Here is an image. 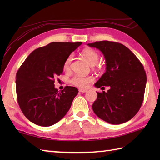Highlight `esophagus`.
<instances>
[{"mask_svg":"<svg viewBox=\"0 0 160 160\" xmlns=\"http://www.w3.org/2000/svg\"><path fill=\"white\" fill-rule=\"evenodd\" d=\"M79 91L81 93H86L87 91V89H79Z\"/></svg>","mask_w":160,"mask_h":160,"instance_id":"esophagus-1","label":"esophagus"}]
</instances>
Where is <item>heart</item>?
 <instances>
[{
    "instance_id": "heart-1",
    "label": "heart",
    "mask_w": 160,
    "mask_h": 160,
    "mask_svg": "<svg viewBox=\"0 0 160 160\" xmlns=\"http://www.w3.org/2000/svg\"><path fill=\"white\" fill-rule=\"evenodd\" d=\"M82 56L85 58V60L89 63L90 65L94 66L98 62L100 59L99 54L96 51L91 48H86L82 50ZM73 60V56H68L67 58L64 60L63 63V70L66 72H68L71 70V62ZM93 81V78L91 76H82L80 75H75L71 78L70 82L73 86H76L79 88L86 87L89 83L92 82Z\"/></svg>"
}]
</instances>
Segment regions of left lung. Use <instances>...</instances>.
Returning a JSON list of instances; mask_svg holds the SVG:
<instances>
[{"mask_svg": "<svg viewBox=\"0 0 160 160\" xmlns=\"http://www.w3.org/2000/svg\"><path fill=\"white\" fill-rule=\"evenodd\" d=\"M88 45L100 50L106 60V72L95 84L109 87L107 92H98L92 108L98 117L112 124L130 120L143 102L147 74L135 54L121 43L98 41Z\"/></svg>", "mask_w": 160, "mask_h": 160, "instance_id": "obj_1", "label": "left lung"}]
</instances>
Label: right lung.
Wrapping results in <instances>:
<instances>
[{
  "label": "right lung",
  "instance_id": "add662e5",
  "mask_svg": "<svg viewBox=\"0 0 160 160\" xmlns=\"http://www.w3.org/2000/svg\"><path fill=\"white\" fill-rule=\"evenodd\" d=\"M82 43L51 42L35 49L20 66L16 76L17 101L29 121L49 127L60 121L69 110L78 89L66 86L58 91L54 87V82L62 73L67 56Z\"/></svg>",
  "mask_w": 160,
  "mask_h": 160
}]
</instances>
